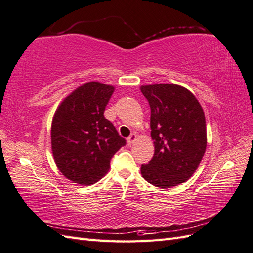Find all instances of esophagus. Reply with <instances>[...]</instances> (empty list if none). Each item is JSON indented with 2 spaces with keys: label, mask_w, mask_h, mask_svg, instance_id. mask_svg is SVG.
<instances>
[{
  "label": "esophagus",
  "mask_w": 253,
  "mask_h": 253,
  "mask_svg": "<svg viewBox=\"0 0 253 253\" xmlns=\"http://www.w3.org/2000/svg\"><path fill=\"white\" fill-rule=\"evenodd\" d=\"M136 140H137V134L136 133H132V134H130V136L127 138V143L128 144H132Z\"/></svg>",
  "instance_id": "34e87169"
}]
</instances>
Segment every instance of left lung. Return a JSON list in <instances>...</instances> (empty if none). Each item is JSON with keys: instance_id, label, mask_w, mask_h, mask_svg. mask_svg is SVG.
<instances>
[{"instance_id": "8db88e82", "label": "left lung", "mask_w": 253, "mask_h": 253, "mask_svg": "<svg viewBox=\"0 0 253 253\" xmlns=\"http://www.w3.org/2000/svg\"><path fill=\"white\" fill-rule=\"evenodd\" d=\"M151 108L154 155L141 165L145 181L162 189L177 186L195 172L207 146L206 120L195 96L174 84L141 86Z\"/></svg>"}]
</instances>
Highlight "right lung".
Instances as JSON below:
<instances>
[{
	"mask_svg": "<svg viewBox=\"0 0 253 253\" xmlns=\"http://www.w3.org/2000/svg\"><path fill=\"white\" fill-rule=\"evenodd\" d=\"M114 87L89 82L63 100L51 124V150L64 177L90 185L107 173L126 140L103 113Z\"/></svg>",
	"mask_w": 253,
	"mask_h": 253,
	"instance_id": "add662e5",
	"label": "right lung"
}]
</instances>
